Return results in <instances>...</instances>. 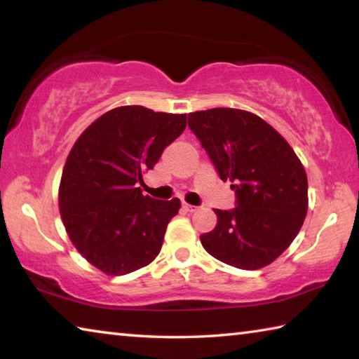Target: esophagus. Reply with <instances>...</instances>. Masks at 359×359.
Masks as SVG:
<instances>
[{"instance_id":"34e87169","label":"esophagus","mask_w":359,"mask_h":359,"mask_svg":"<svg viewBox=\"0 0 359 359\" xmlns=\"http://www.w3.org/2000/svg\"><path fill=\"white\" fill-rule=\"evenodd\" d=\"M182 209H184L185 212H196L198 210L196 205H191V204H187V203L182 204Z\"/></svg>"}]
</instances>
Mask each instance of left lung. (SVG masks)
I'll return each instance as SVG.
<instances>
[{
    "mask_svg": "<svg viewBox=\"0 0 359 359\" xmlns=\"http://www.w3.org/2000/svg\"><path fill=\"white\" fill-rule=\"evenodd\" d=\"M188 128L208 151L236 208L215 209L217 226L201 234L212 257L259 269L287 250L307 214V175L290 144L263 118L239 109L188 114Z\"/></svg>",
    "mask_w": 359,
    "mask_h": 359,
    "instance_id": "obj_1",
    "label": "left lung"
}]
</instances>
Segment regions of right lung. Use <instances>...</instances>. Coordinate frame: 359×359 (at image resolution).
I'll return each instance as SVG.
<instances>
[{
    "instance_id": "obj_1",
    "label": "right lung",
    "mask_w": 359,
    "mask_h": 359,
    "mask_svg": "<svg viewBox=\"0 0 359 359\" xmlns=\"http://www.w3.org/2000/svg\"><path fill=\"white\" fill-rule=\"evenodd\" d=\"M185 126V114L123 106L95 120L69 151L58 194L63 224L79 253L106 274H130L160 253L180 201L144 196L137 185Z\"/></svg>"
}]
</instances>
